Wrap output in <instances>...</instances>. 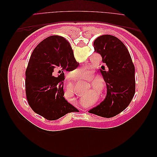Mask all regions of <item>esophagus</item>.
<instances>
[{"mask_svg": "<svg viewBox=\"0 0 157 157\" xmlns=\"http://www.w3.org/2000/svg\"><path fill=\"white\" fill-rule=\"evenodd\" d=\"M82 111H84V110H82Z\"/></svg>", "mask_w": 157, "mask_h": 157, "instance_id": "1", "label": "esophagus"}]
</instances>
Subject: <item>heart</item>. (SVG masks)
<instances>
[{"instance_id": "b5f03b06", "label": "heart", "mask_w": 157, "mask_h": 157, "mask_svg": "<svg viewBox=\"0 0 157 157\" xmlns=\"http://www.w3.org/2000/svg\"><path fill=\"white\" fill-rule=\"evenodd\" d=\"M84 71H83L81 69H78L75 71V75H80L82 73H84ZM89 78H92L93 77V73H90V74L88 75ZM91 84L94 87L96 88L98 91L99 92H103L105 90V82H104L103 80L99 78H94V80H92L91 81ZM98 92L95 89L92 88L90 89L89 91L84 95V96L82 97V99H81V103L82 105H89V101H90V97H94L97 96Z\"/></svg>"}]
</instances>
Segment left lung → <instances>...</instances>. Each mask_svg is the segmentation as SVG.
<instances>
[{
  "label": "left lung",
  "mask_w": 157,
  "mask_h": 157,
  "mask_svg": "<svg viewBox=\"0 0 157 157\" xmlns=\"http://www.w3.org/2000/svg\"><path fill=\"white\" fill-rule=\"evenodd\" d=\"M107 70L100 72L107 85V96L89 113L105 118L116 116L129 105L136 89L135 67L126 46L117 37L104 35L94 42Z\"/></svg>",
  "instance_id": "left-lung-1"
}]
</instances>
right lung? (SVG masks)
Segmentation results:
<instances>
[{
    "label": "right lung",
    "mask_w": 157,
    "mask_h": 157,
    "mask_svg": "<svg viewBox=\"0 0 157 157\" xmlns=\"http://www.w3.org/2000/svg\"><path fill=\"white\" fill-rule=\"evenodd\" d=\"M78 65L69 42L63 36H48L36 46L25 71L26 97L33 111L55 121L78 111L63 97V80L64 73Z\"/></svg>",
    "instance_id": "1"
}]
</instances>
